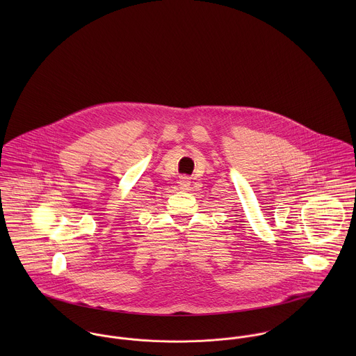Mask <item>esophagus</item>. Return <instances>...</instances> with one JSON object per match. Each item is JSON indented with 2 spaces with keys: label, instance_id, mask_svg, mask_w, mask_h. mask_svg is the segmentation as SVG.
I'll return each instance as SVG.
<instances>
[{
  "label": "esophagus",
  "instance_id": "obj_1",
  "mask_svg": "<svg viewBox=\"0 0 356 356\" xmlns=\"http://www.w3.org/2000/svg\"><path fill=\"white\" fill-rule=\"evenodd\" d=\"M179 186H181V189L188 191V189L191 188V178L186 177V175L181 177V178H179Z\"/></svg>",
  "mask_w": 356,
  "mask_h": 356
}]
</instances>
